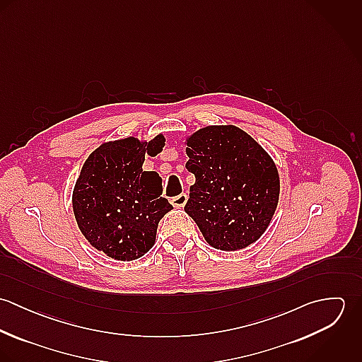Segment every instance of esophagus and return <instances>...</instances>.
I'll return each instance as SVG.
<instances>
[{
	"label": "esophagus",
	"mask_w": 362,
	"mask_h": 362,
	"mask_svg": "<svg viewBox=\"0 0 362 362\" xmlns=\"http://www.w3.org/2000/svg\"><path fill=\"white\" fill-rule=\"evenodd\" d=\"M187 201H188L187 194H180L178 197H174V198L171 199V204L175 207H184L185 206V204H187Z\"/></svg>",
	"instance_id": "34e87169"
}]
</instances>
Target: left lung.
Here are the masks:
<instances>
[{"label": "left lung", "instance_id": "obj_1", "mask_svg": "<svg viewBox=\"0 0 362 362\" xmlns=\"http://www.w3.org/2000/svg\"><path fill=\"white\" fill-rule=\"evenodd\" d=\"M195 175L184 210L207 244L237 251L258 241L279 204L280 177L273 158L235 125H209L185 141Z\"/></svg>", "mask_w": 362, "mask_h": 362}]
</instances>
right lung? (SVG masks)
<instances>
[{
	"mask_svg": "<svg viewBox=\"0 0 362 362\" xmlns=\"http://www.w3.org/2000/svg\"><path fill=\"white\" fill-rule=\"evenodd\" d=\"M135 136L104 142L83 163L72 192L79 230L98 251L117 260L144 257L155 244L157 226L173 206L161 197V178L144 171L145 156L164 148Z\"/></svg>",
	"mask_w": 362,
	"mask_h": 362,
	"instance_id": "add662e5",
	"label": "right lung"
}]
</instances>
